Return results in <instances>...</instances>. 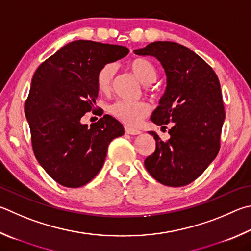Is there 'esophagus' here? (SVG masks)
<instances>
[{"instance_id": "esophagus-1", "label": "esophagus", "mask_w": 251, "mask_h": 251, "mask_svg": "<svg viewBox=\"0 0 251 251\" xmlns=\"http://www.w3.org/2000/svg\"><path fill=\"white\" fill-rule=\"evenodd\" d=\"M125 131H126V134H129V135H139V134H141L140 130L131 128V127H128V126L125 127Z\"/></svg>"}]
</instances>
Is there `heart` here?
<instances>
[{
  "label": "heart",
  "mask_w": 251,
  "mask_h": 251,
  "mask_svg": "<svg viewBox=\"0 0 251 251\" xmlns=\"http://www.w3.org/2000/svg\"><path fill=\"white\" fill-rule=\"evenodd\" d=\"M128 68L140 80L141 83L150 84L157 79V70L151 61L145 58H135L128 62ZM115 66L113 63H106L100 68L97 75V85L100 92L107 93L112 89ZM108 112L117 120L128 125H136L147 115L149 106L145 102L117 101L108 107Z\"/></svg>",
  "instance_id": "heart-1"
}]
</instances>
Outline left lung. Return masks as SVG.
<instances>
[{
    "mask_svg": "<svg viewBox=\"0 0 251 251\" xmlns=\"http://www.w3.org/2000/svg\"><path fill=\"white\" fill-rule=\"evenodd\" d=\"M138 56L160 61L167 86L159 106L150 117L154 124L173 123L170 138L156 140V150L145 159L153 179L168 186L193 182L216 158L225 120L220 81L203 59L188 47L173 42H153L136 49Z\"/></svg>",
    "mask_w": 251,
    "mask_h": 251,
    "instance_id": "8db88e82",
    "label": "left lung"
}]
</instances>
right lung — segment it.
I'll use <instances>...</instances> for the list:
<instances>
[{"mask_svg": "<svg viewBox=\"0 0 251 251\" xmlns=\"http://www.w3.org/2000/svg\"><path fill=\"white\" fill-rule=\"evenodd\" d=\"M128 48L75 40L40 65L31 80L25 115L39 165L59 184L80 188L102 169L111 141L124 127L111 115L82 124L94 108L100 68L124 58Z\"/></svg>", "mask_w": 251, "mask_h": 251, "instance_id": "1", "label": "right lung"}]
</instances>
